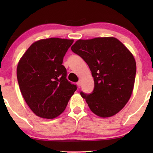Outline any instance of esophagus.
Returning a JSON list of instances; mask_svg holds the SVG:
<instances>
[{
  "mask_svg": "<svg viewBox=\"0 0 153 153\" xmlns=\"http://www.w3.org/2000/svg\"><path fill=\"white\" fill-rule=\"evenodd\" d=\"M76 85H77V86L80 87V86H81V81H78V82L76 83Z\"/></svg>",
  "mask_w": 153,
  "mask_h": 153,
  "instance_id": "1",
  "label": "esophagus"
}]
</instances>
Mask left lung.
<instances>
[{
	"instance_id": "left-lung-1",
	"label": "left lung",
	"mask_w": 153,
	"mask_h": 153,
	"mask_svg": "<svg viewBox=\"0 0 153 153\" xmlns=\"http://www.w3.org/2000/svg\"><path fill=\"white\" fill-rule=\"evenodd\" d=\"M84 60L91 71L93 92H80L94 114L108 118L118 113L128 102L134 85V58L115 37L79 39L71 47Z\"/></svg>"
}]
</instances>
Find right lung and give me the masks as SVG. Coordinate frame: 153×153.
Wrapping results in <instances>:
<instances>
[{"instance_id": "right-lung-1", "label": "right lung", "mask_w": 153, "mask_h": 153, "mask_svg": "<svg viewBox=\"0 0 153 153\" xmlns=\"http://www.w3.org/2000/svg\"><path fill=\"white\" fill-rule=\"evenodd\" d=\"M73 42L56 37L37 41L19 62L16 76L21 93L37 116L51 119L59 116L76 91L62 65Z\"/></svg>"}]
</instances>
